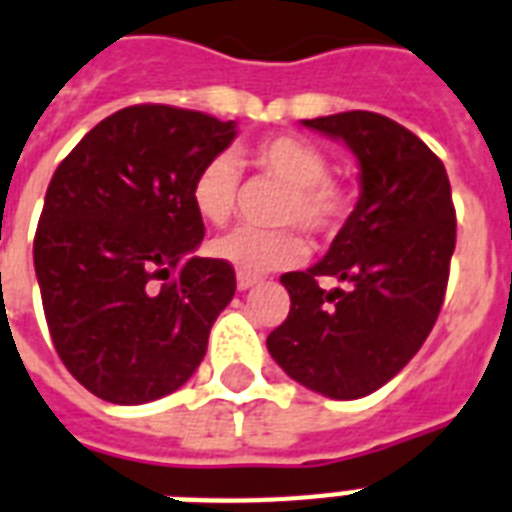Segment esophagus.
Listing matches in <instances>:
<instances>
[{
	"label": "esophagus",
	"instance_id": "34e87169",
	"mask_svg": "<svg viewBox=\"0 0 512 512\" xmlns=\"http://www.w3.org/2000/svg\"><path fill=\"white\" fill-rule=\"evenodd\" d=\"M257 284V276H247V273H239V276H236V287H239V290H249V287H255Z\"/></svg>",
	"mask_w": 512,
	"mask_h": 512
}]
</instances>
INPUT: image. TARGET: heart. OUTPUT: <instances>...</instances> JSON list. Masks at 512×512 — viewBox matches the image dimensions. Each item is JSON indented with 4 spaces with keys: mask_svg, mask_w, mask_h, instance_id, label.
Wrapping results in <instances>:
<instances>
[{
    "mask_svg": "<svg viewBox=\"0 0 512 512\" xmlns=\"http://www.w3.org/2000/svg\"><path fill=\"white\" fill-rule=\"evenodd\" d=\"M252 163L268 177L287 185L279 222H292L311 236H327L343 222L351 206V190L330 177V158L317 144L300 136H271L252 147ZM239 195V163L230 155L206 161L193 185L190 204L209 225L230 220ZM212 257L247 276L287 268L303 260V239L290 228H233L209 244Z\"/></svg>",
    "mask_w": 512,
    "mask_h": 512,
    "instance_id": "1",
    "label": "heart"
}]
</instances>
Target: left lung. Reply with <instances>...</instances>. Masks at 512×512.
Here are the masks:
<instances>
[{"instance_id":"left-lung-1","label":"left lung","mask_w":512,"mask_h":512,"mask_svg":"<svg viewBox=\"0 0 512 512\" xmlns=\"http://www.w3.org/2000/svg\"><path fill=\"white\" fill-rule=\"evenodd\" d=\"M360 163V198L327 255L282 276L290 314L268 335L279 368L311 392L357 400L411 362L443 306L456 247L446 166L419 136L376 112L303 120ZM333 275L346 288L322 291Z\"/></svg>"}]
</instances>
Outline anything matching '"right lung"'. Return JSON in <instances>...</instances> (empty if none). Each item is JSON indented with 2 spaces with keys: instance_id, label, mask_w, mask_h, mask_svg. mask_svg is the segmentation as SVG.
Listing matches in <instances>:
<instances>
[{
  "instance_id": "add662e5",
  "label": "right lung",
  "mask_w": 512,
  "mask_h": 512,
  "mask_svg": "<svg viewBox=\"0 0 512 512\" xmlns=\"http://www.w3.org/2000/svg\"><path fill=\"white\" fill-rule=\"evenodd\" d=\"M233 139V120L136 104L91 128L50 179L34 236L45 319L66 370L107 403L171 395L204 360L236 273L195 257L204 220L190 185Z\"/></svg>"
}]
</instances>
